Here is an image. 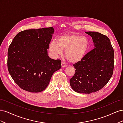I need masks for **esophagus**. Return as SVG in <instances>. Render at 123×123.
<instances>
[{
    "label": "esophagus",
    "instance_id": "34e87169",
    "mask_svg": "<svg viewBox=\"0 0 123 123\" xmlns=\"http://www.w3.org/2000/svg\"><path fill=\"white\" fill-rule=\"evenodd\" d=\"M61 65H62V68H65V67H67V65L65 64V63L64 62H62Z\"/></svg>",
    "mask_w": 123,
    "mask_h": 123
}]
</instances>
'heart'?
<instances>
[{
	"mask_svg": "<svg viewBox=\"0 0 123 123\" xmlns=\"http://www.w3.org/2000/svg\"><path fill=\"white\" fill-rule=\"evenodd\" d=\"M89 47L87 37L73 33H66L57 37L56 42H51L49 51L54 57L61 55L65 51L66 58L70 62L76 63L81 61Z\"/></svg>",
	"mask_w": 123,
	"mask_h": 123,
	"instance_id": "heart-1",
	"label": "heart"
}]
</instances>
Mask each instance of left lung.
<instances>
[{
    "mask_svg": "<svg viewBox=\"0 0 123 123\" xmlns=\"http://www.w3.org/2000/svg\"><path fill=\"white\" fill-rule=\"evenodd\" d=\"M86 33L92 37L95 48L73 65L76 72L70 80V84L75 92L89 94L100 90L111 79L114 68V50L107 36L97 32Z\"/></svg>",
    "mask_w": 123,
    "mask_h": 123,
    "instance_id": "8db88e82",
    "label": "left lung"
}]
</instances>
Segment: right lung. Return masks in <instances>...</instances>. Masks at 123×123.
<instances>
[{"mask_svg":"<svg viewBox=\"0 0 123 123\" xmlns=\"http://www.w3.org/2000/svg\"><path fill=\"white\" fill-rule=\"evenodd\" d=\"M52 27L26 30L19 32L8 52V69L15 83L30 92L43 91L53 74L62 67L60 59L48 55L54 34Z\"/></svg>","mask_w":123,"mask_h":123,"instance_id":"obj_1","label":"right lung"}]
</instances>
